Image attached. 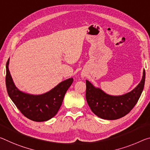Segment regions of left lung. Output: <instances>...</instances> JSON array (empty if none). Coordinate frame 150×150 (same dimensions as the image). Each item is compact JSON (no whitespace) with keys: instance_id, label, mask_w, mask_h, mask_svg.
I'll return each instance as SVG.
<instances>
[{"instance_id":"1","label":"left lung","mask_w":150,"mask_h":150,"mask_svg":"<svg viewBox=\"0 0 150 150\" xmlns=\"http://www.w3.org/2000/svg\"><path fill=\"white\" fill-rule=\"evenodd\" d=\"M146 71L137 86L127 93L113 96L96 88L86 80V99L91 111L99 117L104 120H117L126 115L138 101L143 91Z\"/></svg>"}]
</instances>
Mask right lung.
Instances as JSON below:
<instances>
[{
	"instance_id": "right-lung-1",
	"label": "right lung",
	"mask_w": 150,
	"mask_h": 150,
	"mask_svg": "<svg viewBox=\"0 0 150 150\" xmlns=\"http://www.w3.org/2000/svg\"><path fill=\"white\" fill-rule=\"evenodd\" d=\"M9 59L6 65V86L8 94L19 111L34 122H45L53 117L62 105L64 96L72 84L73 78L63 81L51 91L34 96L18 90L14 84L8 70Z\"/></svg>"
}]
</instances>
